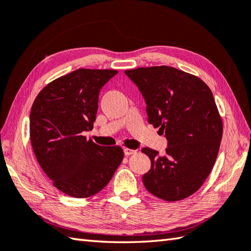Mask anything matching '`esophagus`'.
I'll use <instances>...</instances> for the list:
<instances>
[{"label":"esophagus","instance_id":"34e87169","mask_svg":"<svg viewBox=\"0 0 251 251\" xmlns=\"http://www.w3.org/2000/svg\"><path fill=\"white\" fill-rule=\"evenodd\" d=\"M124 153H125V155L128 156V155H131V154H135V153H136V150L125 148V149H124Z\"/></svg>","mask_w":251,"mask_h":251}]
</instances>
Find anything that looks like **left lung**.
Segmentation results:
<instances>
[{"label": "left lung", "instance_id": "1", "mask_svg": "<svg viewBox=\"0 0 251 251\" xmlns=\"http://www.w3.org/2000/svg\"><path fill=\"white\" fill-rule=\"evenodd\" d=\"M147 103L148 122L165 132L166 154L142 148L151 169L142 176L146 189L165 201L195 194L217 160L223 134L222 119L210 88L199 77L171 66L125 71Z\"/></svg>", "mask_w": 251, "mask_h": 251}]
</instances>
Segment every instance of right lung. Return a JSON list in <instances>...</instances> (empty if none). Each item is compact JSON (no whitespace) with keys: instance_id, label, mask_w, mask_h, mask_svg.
<instances>
[{"instance_id":"right-lung-1","label":"right lung","mask_w":251,"mask_h":251,"mask_svg":"<svg viewBox=\"0 0 251 251\" xmlns=\"http://www.w3.org/2000/svg\"><path fill=\"white\" fill-rule=\"evenodd\" d=\"M117 73L79 68L49 82L33 101L34 155L54 187L71 197L99 193L124 159L121 147H102L82 135L93 128L101 88Z\"/></svg>"}]
</instances>
